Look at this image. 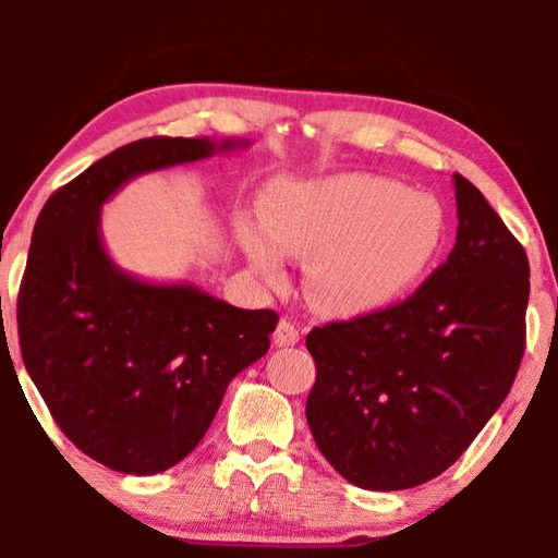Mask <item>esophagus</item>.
Masks as SVG:
<instances>
[{"mask_svg": "<svg viewBox=\"0 0 558 558\" xmlns=\"http://www.w3.org/2000/svg\"><path fill=\"white\" fill-rule=\"evenodd\" d=\"M272 342L278 347H292L300 342V329L290 323V319H280L276 332H272Z\"/></svg>", "mask_w": 558, "mask_h": 558, "instance_id": "esophagus-1", "label": "esophagus"}]
</instances>
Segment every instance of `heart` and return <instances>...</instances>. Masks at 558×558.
<instances>
[{"instance_id": "heart-1", "label": "heart", "mask_w": 558, "mask_h": 558, "mask_svg": "<svg viewBox=\"0 0 558 558\" xmlns=\"http://www.w3.org/2000/svg\"><path fill=\"white\" fill-rule=\"evenodd\" d=\"M241 245L270 282L282 256L305 258V290L325 313H372L426 272L442 239V211L426 194L379 177L292 184L263 202V226L241 221Z\"/></svg>"}]
</instances>
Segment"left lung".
Here are the masks:
<instances>
[{
    "label": "left lung",
    "instance_id": "left-lung-1",
    "mask_svg": "<svg viewBox=\"0 0 558 558\" xmlns=\"http://www.w3.org/2000/svg\"><path fill=\"white\" fill-rule=\"evenodd\" d=\"M458 239L399 305L315 327L305 415L317 448L362 489L448 470L502 405L524 354L529 260L475 184L452 174Z\"/></svg>",
    "mask_w": 558,
    "mask_h": 558
}]
</instances>
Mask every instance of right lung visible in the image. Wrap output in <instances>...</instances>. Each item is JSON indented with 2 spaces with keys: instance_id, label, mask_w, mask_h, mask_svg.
<instances>
[{
  "instance_id": "obj_1",
  "label": "right lung",
  "mask_w": 558,
  "mask_h": 558,
  "mask_svg": "<svg viewBox=\"0 0 558 558\" xmlns=\"http://www.w3.org/2000/svg\"><path fill=\"white\" fill-rule=\"evenodd\" d=\"M235 147L248 143L137 140L53 192L36 219L16 300L24 366L65 438L110 470L155 475L184 460L226 386L270 347L272 310L140 280L100 239V206L130 179Z\"/></svg>"
}]
</instances>
